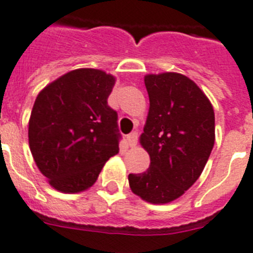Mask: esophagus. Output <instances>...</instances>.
Listing matches in <instances>:
<instances>
[{"label":"esophagus","instance_id":"obj_1","mask_svg":"<svg viewBox=\"0 0 253 253\" xmlns=\"http://www.w3.org/2000/svg\"><path fill=\"white\" fill-rule=\"evenodd\" d=\"M126 140L129 147L136 146V143H137V132H131L129 135L126 136Z\"/></svg>","mask_w":253,"mask_h":253}]
</instances>
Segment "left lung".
<instances>
[{
  "label": "left lung",
  "instance_id": "8db88e82",
  "mask_svg": "<svg viewBox=\"0 0 253 253\" xmlns=\"http://www.w3.org/2000/svg\"><path fill=\"white\" fill-rule=\"evenodd\" d=\"M150 108L142 147L150 168L129 174V188L141 199L166 204L177 199L200 176L214 146V111L207 95L179 73L147 74Z\"/></svg>",
  "mask_w": 253,
  "mask_h": 253
}]
</instances>
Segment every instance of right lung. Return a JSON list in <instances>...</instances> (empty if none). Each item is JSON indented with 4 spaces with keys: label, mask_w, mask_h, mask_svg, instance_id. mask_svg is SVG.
I'll return each mask as SVG.
<instances>
[{
    "label": "right lung",
    "mask_w": 253,
    "mask_h": 253,
    "mask_svg": "<svg viewBox=\"0 0 253 253\" xmlns=\"http://www.w3.org/2000/svg\"><path fill=\"white\" fill-rule=\"evenodd\" d=\"M115 82L102 70L83 68L61 76L36 97L29 145L39 170L59 192L87 190L118 154V116L107 103Z\"/></svg>",
    "instance_id": "right-lung-1"
}]
</instances>
